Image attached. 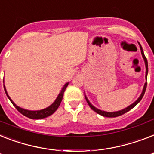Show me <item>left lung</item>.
Here are the masks:
<instances>
[{
    "mask_svg": "<svg viewBox=\"0 0 154 154\" xmlns=\"http://www.w3.org/2000/svg\"><path fill=\"white\" fill-rule=\"evenodd\" d=\"M139 46H140V49H141V52H142V57H143V58H144L145 64H146V80H147V73H148V62H147V59H146V56H145L144 52H143V50H142V46L140 45V43H139ZM146 86H147V82H146V83H145L144 88H143V91H142L141 96H140L139 98H138V100H137L134 102V103H132V104H131V105H130L129 107H127V108H125V109L122 110V111H119V112H103V111H100V110L97 109V108H96L95 107H93V106H92V104L89 103V101L88 100V99L86 98V97H85V99H86V101H87V103H88V104L89 105V107H91V108H92V109L95 112H97V114H99V115H100V116H104V117H109V118H113V117H117V116H122V115H123V114L127 113V112H129L130 110L132 109L133 107H135V106L137 105L138 103H139L140 101H141V100H142V97H143V96H144L145 92H146Z\"/></svg>",
    "mask_w": 154,
    "mask_h": 154,
    "instance_id": "1",
    "label": "left lung"
}]
</instances>
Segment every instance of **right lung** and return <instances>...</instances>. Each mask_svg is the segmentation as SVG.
<instances>
[{
  "label": "right lung",
  "instance_id": "add662e5",
  "mask_svg": "<svg viewBox=\"0 0 154 154\" xmlns=\"http://www.w3.org/2000/svg\"><path fill=\"white\" fill-rule=\"evenodd\" d=\"M68 85L69 83H66V85H65L64 87L62 88L61 92H60L59 95H58V97H57V99L55 100V101H54V103H52L50 107H47V108H45V109L40 110V111H27V110L23 109V108H21V107L16 106L14 103V102H13V101L10 99V97H8V93H7V91H6L5 85H4V88H5V93L6 95H7L8 98L9 99L10 101L12 102V104L14 105V107H16L19 112H20L22 115H23V116L27 117V118L32 119H44L46 118V117H48V116H51L52 114L55 112V111L57 109V107H59L60 103H61V102H62V97H63V94H64L65 90H66V87L68 86Z\"/></svg>",
  "mask_w": 154,
  "mask_h": 154
}]
</instances>
